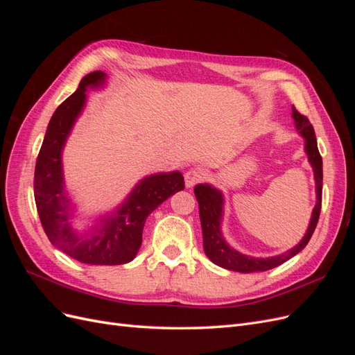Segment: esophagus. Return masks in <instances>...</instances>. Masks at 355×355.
Instances as JSON below:
<instances>
[{"label":"esophagus","instance_id":"34e87169","mask_svg":"<svg viewBox=\"0 0 355 355\" xmlns=\"http://www.w3.org/2000/svg\"><path fill=\"white\" fill-rule=\"evenodd\" d=\"M202 179H204V171L201 168H191L185 173V185L187 188H192Z\"/></svg>","mask_w":355,"mask_h":355}]
</instances>
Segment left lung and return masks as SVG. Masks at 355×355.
<instances>
[{
	"mask_svg": "<svg viewBox=\"0 0 355 355\" xmlns=\"http://www.w3.org/2000/svg\"><path fill=\"white\" fill-rule=\"evenodd\" d=\"M292 116L295 120V127L299 135L305 139V153L308 155V161L314 171L315 179V207L311 214L308 230L293 249H290L282 254L271 256V257H253L249 254H243L239 250L231 247L222 234V218H223V194L210 184H198L194 188V194L198 201L200 209V220L202 230V245L204 253L207 254L209 259L218 266L225 268L230 271L237 272H262L272 270V268L284 263L290 257L297 254L300 250L305 249V245L313 237V232L317 227L321 210V191H323V159L318 153L317 139L314 133V127L311 125L309 120L299 114L295 106H292Z\"/></svg>",
	"mask_w": 355,
	"mask_h": 355,
	"instance_id": "left-lung-1",
	"label": "left lung"
}]
</instances>
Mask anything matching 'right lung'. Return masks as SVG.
I'll return each instance as SVG.
<instances>
[{"label":"right lung","mask_w":355,"mask_h":355,"mask_svg":"<svg viewBox=\"0 0 355 355\" xmlns=\"http://www.w3.org/2000/svg\"><path fill=\"white\" fill-rule=\"evenodd\" d=\"M105 83V72L87 73L77 92L53 114L37 158L34 194L41 225L53 245L83 263L123 265L136 257L146 218L170 196L184 189L185 182L180 171L149 175L137 182L120 206L99 216L89 230L73 228L75 207L65 189L62 153L85 106V92L101 89Z\"/></svg>","instance_id":"obj_1"}]
</instances>
